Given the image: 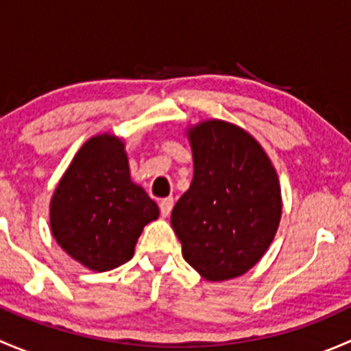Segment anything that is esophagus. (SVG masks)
I'll use <instances>...</instances> for the list:
<instances>
[{"label":"esophagus","instance_id":"obj_1","mask_svg":"<svg viewBox=\"0 0 351 351\" xmlns=\"http://www.w3.org/2000/svg\"><path fill=\"white\" fill-rule=\"evenodd\" d=\"M173 205H175V200H173V197H166V198H162L161 202H159V210H161L162 217H168V215L171 214Z\"/></svg>","mask_w":351,"mask_h":351}]
</instances>
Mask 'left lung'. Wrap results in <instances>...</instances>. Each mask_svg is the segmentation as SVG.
Wrapping results in <instances>:
<instances>
[{
	"label": "left lung",
	"mask_w": 351,
	"mask_h": 351,
	"mask_svg": "<svg viewBox=\"0 0 351 351\" xmlns=\"http://www.w3.org/2000/svg\"><path fill=\"white\" fill-rule=\"evenodd\" d=\"M193 180L176 202L171 226L183 258L204 278L229 280L260 261L282 215L270 159L247 132L222 120L190 130Z\"/></svg>",
	"instance_id": "obj_1"
}]
</instances>
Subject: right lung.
<instances>
[{
  "instance_id": "add662e5",
  "label": "right lung",
  "mask_w": 351,
  "mask_h": 351,
  "mask_svg": "<svg viewBox=\"0 0 351 351\" xmlns=\"http://www.w3.org/2000/svg\"><path fill=\"white\" fill-rule=\"evenodd\" d=\"M158 215L156 202L130 182L123 144L107 134L77 151L51 202L56 241L95 271L127 263L143 228Z\"/></svg>"
}]
</instances>
